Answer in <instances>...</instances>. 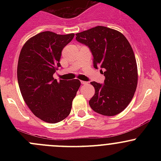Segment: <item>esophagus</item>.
<instances>
[{
  "label": "esophagus",
  "mask_w": 161,
  "mask_h": 161,
  "mask_svg": "<svg viewBox=\"0 0 161 161\" xmlns=\"http://www.w3.org/2000/svg\"><path fill=\"white\" fill-rule=\"evenodd\" d=\"M81 83L83 84V85H85V84H87V83H88V82H86V81H81Z\"/></svg>",
  "instance_id": "34e87169"
}]
</instances>
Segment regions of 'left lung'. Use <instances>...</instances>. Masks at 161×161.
I'll return each mask as SVG.
<instances>
[{"mask_svg": "<svg viewBox=\"0 0 161 161\" xmlns=\"http://www.w3.org/2000/svg\"><path fill=\"white\" fill-rule=\"evenodd\" d=\"M76 40L90 48L93 67L105 71L103 84L91 82L95 94L90 108L105 116H114L131 102L138 82L136 58L130 43L122 33L105 26H97L75 34ZM103 72V71L100 70Z\"/></svg>", "mask_w": 161, "mask_h": 161, "instance_id": "8db88e82", "label": "left lung"}]
</instances>
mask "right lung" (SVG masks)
I'll return each mask as SVG.
<instances>
[{
    "label": "right lung",
    "mask_w": 161,
    "mask_h": 161,
    "mask_svg": "<svg viewBox=\"0 0 161 161\" xmlns=\"http://www.w3.org/2000/svg\"><path fill=\"white\" fill-rule=\"evenodd\" d=\"M74 36L40 32L24 44L19 54L17 76L21 93L31 111L46 122L54 124L69 116L81 85L79 79L58 82L53 77L61 67L63 48Z\"/></svg>",
    "instance_id": "1"
}]
</instances>
